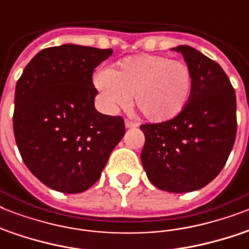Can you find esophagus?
Returning <instances> with one entry per match:
<instances>
[{
    "instance_id": "obj_1",
    "label": "esophagus",
    "mask_w": 249,
    "mask_h": 249,
    "mask_svg": "<svg viewBox=\"0 0 249 249\" xmlns=\"http://www.w3.org/2000/svg\"><path fill=\"white\" fill-rule=\"evenodd\" d=\"M138 123H137V121H132V120H128V119H126V120H125V126H126V128H137V126H138Z\"/></svg>"
}]
</instances>
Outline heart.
Masks as SVG:
<instances>
[{"instance_id": "1", "label": "heart", "mask_w": 249, "mask_h": 249, "mask_svg": "<svg viewBox=\"0 0 249 249\" xmlns=\"http://www.w3.org/2000/svg\"><path fill=\"white\" fill-rule=\"evenodd\" d=\"M94 85L108 107H128L130 98L143 117L163 123L186 108L193 93V72L185 62L140 54L99 72Z\"/></svg>"}]
</instances>
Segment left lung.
I'll list each match as a JSON object with an SVG mask.
<instances>
[{
	"instance_id": "8db88e82",
	"label": "left lung",
	"mask_w": 249,
	"mask_h": 249,
	"mask_svg": "<svg viewBox=\"0 0 249 249\" xmlns=\"http://www.w3.org/2000/svg\"><path fill=\"white\" fill-rule=\"evenodd\" d=\"M174 50L193 72V93L174 119L141 125L146 138L141 160L158 189L189 193L208 185L228 161L236 137V98L220 64L191 46Z\"/></svg>"
}]
</instances>
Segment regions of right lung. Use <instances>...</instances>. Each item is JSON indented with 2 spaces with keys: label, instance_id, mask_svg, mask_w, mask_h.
<instances>
[{
  "label": "right lung",
  "instance_id": "right-lung-1",
  "mask_svg": "<svg viewBox=\"0 0 249 249\" xmlns=\"http://www.w3.org/2000/svg\"><path fill=\"white\" fill-rule=\"evenodd\" d=\"M112 49L66 44L37 53L15 88L14 136L21 159L44 185L83 193L125 134L124 119L98 112L94 68Z\"/></svg>",
  "mask_w": 249,
  "mask_h": 249
}]
</instances>
